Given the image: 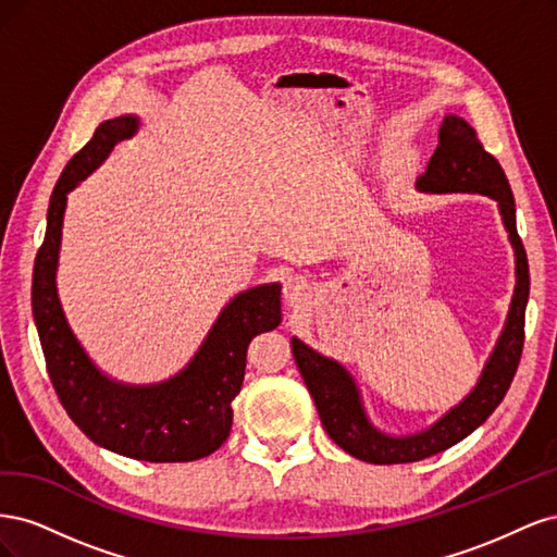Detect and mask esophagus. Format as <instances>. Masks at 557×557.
<instances>
[{"label": "esophagus", "instance_id": "1", "mask_svg": "<svg viewBox=\"0 0 557 557\" xmlns=\"http://www.w3.org/2000/svg\"><path fill=\"white\" fill-rule=\"evenodd\" d=\"M283 297L288 305H301V301H307L311 297V283L307 281V276L301 274H290L283 283Z\"/></svg>", "mask_w": 557, "mask_h": 557}]
</instances>
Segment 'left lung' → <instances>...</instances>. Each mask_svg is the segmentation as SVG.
<instances>
[{"instance_id": "1", "label": "left lung", "mask_w": 557, "mask_h": 557, "mask_svg": "<svg viewBox=\"0 0 557 557\" xmlns=\"http://www.w3.org/2000/svg\"><path fill=\"white\" fill-rule=\"evenodd\" d=\"M416 185L423 193H479L497 201L504 227L509 232V242L516 252V288L507 325H504L474 391L434 425L409 436H391L376 430L364 413L360 391L346 372V367L320 356L293 336L290 346L297 369L309 387L320 423H323L330 440L350 453L352 458L374 465L425 460L430 455L462 442L465 436L483 425L507 395L522 356V342H525L530 267L525 246H522L516 230L513 193L502 164L483 148L476 129L465 117H444L440 127V146H436L425 174L416 181Z\"/></svg>"}]
</instances>
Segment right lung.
I'll return each instance as SVG.
<instances>
[{
	"label": "right lung",
	"mask_w": 557,
	"mask_h": 557,
	"mask_svg": "<svg viewBox=\"0 0 557 557\" xmlns=\"http://www.w3.org/2000/svg\"><path fill=\"white\" fill-rule=\"evenodd\" d=\"M139 121L121 115L99 125L66 162L50 195L46 237L32 276V311L46 369L64 411L90 442L146 462H190L223 446L232 430V399L239 395L252 336L281 325V285L267 283L234 297L205 344L174 379L125 385L104 376L66 323L58 285V256L66 195L129 139Z\"/></svg>",
	"instance_id": "right-lung-1"
}]
</instances>
